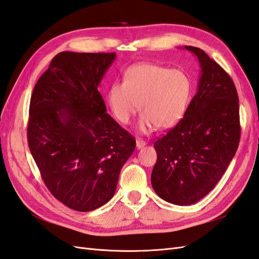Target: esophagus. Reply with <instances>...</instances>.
Instances as JSON below:
<instances>
[{
    "label": "esophagus",
    "instance_id": "esophagus-1",
    "mask_svg": "<svg viewBox=\"0 0 259 259\" xmlns=\"http://www.w3.org/2000/svg\"><path fill=\"white\" fill-rule=\"evenodd\" d=\"M136 143H137V149H141V148H143V147H144L145 144H147V142L143 141V140H141V139H137Z\"/></svg>",
    "mask_w": 259,
    "mask_h": 259
}]
</instances>
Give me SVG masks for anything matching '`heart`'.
<instances>
[{
  "label": "heart",
  "mask_w": 259,
  "mask_h": 259,
  "mask_svg": "<svg viewBox=\"0 0 259 259\" xmlns=\"http://www.w3.org/2000/svg\"><path fill=\"white\" fill-rule=\"evenodd\" d=\"M193 83L186 72L152 63L131 66L123 82H114L108 90V103L119 122L127 124L140 104L139 128L144 134L169 128L184 117L190 101Z\"/></svg>",
  "instance_id": "1"
}]
</instances>
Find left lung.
I'll use <instances>...</instances> for the list:
<instances>
[{
	"label": "left lung",
	"mask_w": 259,
	"mask_h": 259,
	"mask_svg": "<svg viewBox=\"0 0 259 259\" xmlns=\"http://www.w3.org/2000/svg\"><path fill=\"white\" fill-rule=\"evenodd\" d=\"M201 66L197 94L176 125L154 143L152 187L165 201L196 203L215 187L238 148L240 105L234 82L197 47L186 46Z\"/></svg>",
	"instance_id": "1"
}]
</instances>
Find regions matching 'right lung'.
Returning a JSON list of instances; mask_svg holds the SVG:
<instances>
[{
    "instance_id": "obj_1",
    "label": "right lung",
    "mask_w": 259,
    "mask_h": 259,
    "mask_svg": "<svg viewBox=\"0 0 259 259\" xmlns=\"http://www.w3.org/2000/svg\"><path fill=\"white\" fill-rule=\"evenodd\" d=\"M116 54L63 51L39 77L30 98L27 140L50 193L88 212L115 195L136 139L107 112L98 92Z\"/></svg>"
}]
</instances>
